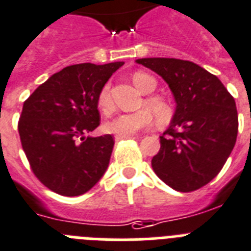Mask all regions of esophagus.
Instances as JSON below:
<instances>
[{
    "instance_id": "34e87169",
    "label": "esophagus",
    "mask_w": 251,
    "mask_h": 251,
    "mask_svg": "<svg viewBox=\"0 0 251 251\" xmlns=\"http://www.w3.org/2000/svg\"><path fill=\"white\" fill-rule=\"evenodd\" d=\"M136 136L131 135V136H116V142H119V140H124V139H135Z\"/></svg>"
}]
</instances>
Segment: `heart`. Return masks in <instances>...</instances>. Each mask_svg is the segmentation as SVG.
<instances>
[{
  "label": "heart",
  "mask_w": 251,
  "mask_h": 251,
  "mask_svg": "<svg viewBox=\"0 0 251 251\" xmlns=\"http://www.w3.org/2000/svg\"><path fill=\"white\" fill-rule=\"evenodd\" d=\"M132 81L135 84L142 93H151L157 86V81L153 76L148 74L138 71L132 75ZM145 106L151 109L154 117L159 124H166L170 121L172 116V109L167 100H165L161 97L151 96L145 100ZM98 107L103 113L109 115L113 111V102L111 97V86L109 84L103 85L98 94ZM149 109L144 108L136 112L121 113L116 116L115 119L108 121L106 124V130L109 134H113L116 136H131L135 135L140 130L147 129L153 122V115Z\"/></svg>",
  "instance_id": "obj_1"
}]
</instances>
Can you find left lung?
<instances>
[{"mask_svg": "<svg viewBox=\"0 0 251 251\" xmlns=\"http://www.w3.org/2000/svg\"><path fill=\"white\" fill-rule=\"evenodd\" d=\"M174 94L176 109L151 159L155 175L174 190L189 193L222 170L237 138L236 103L221 80L191 61L139 58Z\"/></svg>", "mask_w": 251, "mask_h": 251, "instance_id": "1", "label": "left lung"}]
</instances>
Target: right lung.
<instances>
[{"mask_svg": "<svg viewBox=\"0 0 251 251\" xmlns=\"http://www.w3.org/2000/svg\"><path fill=\"white\" fill-rule=\"evenodd\" d=\"M124 62L67 66L24 102L19 134L42 184L65 197L89 191L112 154V135L85 136L100 126L98 94Z\"/></svg>", "mask_w": 251, "mask_h": 251, "instance_id": "add662e5", "label": "right lung"}]
</instances>
